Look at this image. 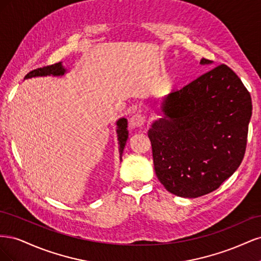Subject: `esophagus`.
Returning a JSON list of instances; mask_svg holds the SVG:
<instances>
[{
  "label": "esophagus",
  "mask_w": 261,
  "mask_h": 261,
  "mask_svg": "<svg viewBox=\"0 0 261 261\" xmlns=\"http://www.w3.org/2000/svg\"><path fill=\"white\" fill-rule=\"evenodd\" d=\"M146 122V118L144 115H141L139 113L134 114L130 118H129V125L134 128H137V127H141Z\"/></svg>",
  "instance_id": "34e87169"
}]
</instances>
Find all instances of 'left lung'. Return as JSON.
<instances>
[{"mask_svg":"<svg viewBox=\"0 0 261 261\" xmlns=\"http://www.w3.org/2000/svg\"><path fill=\"white\" fill-rule=\"evenodd\" d=\"M251 110L250 93L225 64L165 97L164 117L148 130L155 174L165 189L196 198L219 188L242 163Z\"/></svg>","mask_w":261,"mask_h":261,"instance_id":"1","label":"left lung"}]
</instances>
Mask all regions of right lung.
I'll return each instance as SVG.
<instances>
[{
    "label": "right lung",
    "instance_id": "add662e5",
    "mask_svg": "<svg viewBox=\"0 0 261 261\" xmlns=\"http://www.w3.org/2000/svg\"><path fill=\"white\" fill-rule=\"evenodd\" d=\"M66 73V69L64 66L62 65V63H55L53 65L49 66H44L31 70L26 76L25 80L31 77H38V76H62ZM117 125V139H118V144H120V154L123 153L124 147L126 145V140L128 138V130H127V120L126 118H120L116 122Z\"/></svg>",
    "mask_w": 261,
    "mask_h": 261
}]
</instances>
